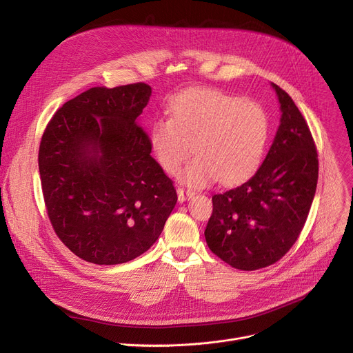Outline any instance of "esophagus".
Instances as JSON below:
<instances>
[{
	"label": "esophagus",
	"instance_id": "esophagus-1",
	"mask_svg": "<svg viewBox=\"0 0 353 353\" xmlns=\"http://www.w3.org/2000/svg\"><path fill=\"white\" fill-rule=\"evenodd\" d=\"M194 194V192L193 190H190V189H184V188H179L177 189V196H179V201H184L186 199H190L192 196Z\"/></svg>",
	"mask_w": 353,
	"mask_h": 353
}]
</instances>
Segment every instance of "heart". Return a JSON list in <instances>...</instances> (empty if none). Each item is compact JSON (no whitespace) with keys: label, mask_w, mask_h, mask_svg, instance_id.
Masks as SVG:
<instances>
[{"label":"heart","mask_w":353,"mask_h":353,"mask_svg":"<svg viewBox=\"0 0 353 353\" xmlns=\"http://www.w3.org/2000/svg\"><path fill=\"white\" fill-rule=\"evenodd\" d=\"M170 116L150 130V145L161 169L176 174L192 152L197 154L180 173L199 188L219 179L234 184L261 164L270 136L266 108L219 88H192L170 104Z\"/></svg>","instance_id":"b5f03b06"}]
</instances>
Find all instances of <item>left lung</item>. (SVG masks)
Segmentation results:
<instances>
[{"label":"left lung","mask_w":353,"mask_h":353,"mask_svg":"<svg viewBox=\"0 0 353 353\" xmlns=\"http://www.w3.org/2000/svg\"><path fill=\"white\" fill-rule=\"evenodd\" d=\"M282 117L270 150L242 186L214 194L205 237L234 269L276 263L298 240L316 192L319 161L309 125L293 100L272 84Z\"/></svg>","instance_id":"left-lung-1"}]
</instances>
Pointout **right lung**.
<instances>
[{
  "instance_id": "obj_1",
  "label": "right lung",
  "mask_w": 353,
  "mask_h": 353,
  "mask_svg": "<svg viewBox=\"0 0 353 353\" xmlns=\"http://www.w3.org/2000/svg\"><path fill=\"white\" fill-rule=\"evenodd\" d=\"M152 87H92L60 107L40 143L51 226L94 265L133 261L153 246L176 206L173 180L152 157L139 116Z\"/></svg>"
}]
</instances>
